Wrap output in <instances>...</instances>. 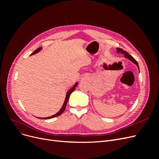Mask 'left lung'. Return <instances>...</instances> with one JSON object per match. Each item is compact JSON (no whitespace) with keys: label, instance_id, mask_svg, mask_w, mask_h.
Masks as SVG:
<instances>
[{"label":"left lung","instance_id":"1","mask_svg":"<svg viewBox=\"0 0 159 159\" xmlns=\"http://www.w3.org/2000/svg\"><path fill=\"white\" fill-rule=\"evenodd\" d=\"M116 50H117V52L118 53V54H119V53H121V54H124V56H125V58L129 60L130 61H132L133 63H134V64H135V65L137 66L138 70H139V64H138V63H137V61L135 60H134V57H133L132 56L129 55L128 52H125V51H124V50H123V49H121V48H117Z\"/></svg>","mask_w":159,"mask_h":159}]
</instances>
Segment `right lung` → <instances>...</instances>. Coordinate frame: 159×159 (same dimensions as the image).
Wrapping results in <instances>:
<instances>
[{
    "mask_svg": "<svg viewBox=\"0 0 159 159\" xmlns=\"http://www.w3.org/2000/svg\"><path fill=\"white\" fill-rule=\"evenodd\" d=\"M42 48V47H40V48H38V49H36L34 52L32 54H31V55H33V54H36V53H38V52H39L40 50H41V49ZM78 82H76L75 84V85L73 86V87L72 88H71L68 91H67V93H66V98H65V101H64V104H63V105H62V107H61V109H60V111L58 112H57V113H56L55 115H52V116H50V117H38V119H52V118H54V117H57V116H59V115H60L62 113H63L64 111V110H65V109H66V105H67V103H68V101L69 100V98H70V95H71V93L73 92V91L75 90V87L77 85H78Z\"/></svg>",
    "mask_w": 159,
    "mask_h": 159,
    "instance_id": "obj_1",
    "label": "right lung"
}]
</instances>
